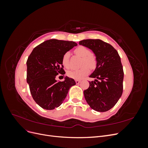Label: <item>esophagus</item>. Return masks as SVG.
<instances>
[{"label":"esophagus","instance_id":"34e87169","mask_svg":"<svg viewBox=\"0 0 148 148\" xmlns=\"http://www.w3.org/2000/svg\"><path fill=\"white\" fill-rule=\"evenodd\" d=\"M75 82H76V83H77V84H79L80 82H81V81H80V80H78V79H76L75 80Z\"/></svg>","mask_w":148,"mask_h":148}]
</instances>
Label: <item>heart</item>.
I'll return each mask as SVG.
<instances>
[{"label": "heart", "mask_w": 148, "mask_h": 148, "mask_svg": "<svg viewBox=\"0 0 148 148\" xmlns=\"http://www.w3.org/2000/svg\"><path fill=\"white\" fill-rule=\"evenodd\" d=\"M75 52L77 55L83 57L82 61V68L79 69H74L69 70L67 72V75L69 77L79 79H82L85 76L89 73V68L94 69L97 65V60L96 56L91 53V51L86 47L79 46L75 49ZM69 58L70 53L66 52L62 57V64L65 68L69 67Z\"/></svg>", "instance_id": "heart-1"}]
</instances>
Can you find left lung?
<instances>
[{"label": "left lung", "mask_w": 148, "mask_h": 148, "mask_svg": "<svg viewBox=\"0 0 148 148\" xmlns=\"http://www.w3.org/2000/svg\"><path fill=\"white\" fill-rule=\"evenodd\" d=\"M79 44L92 50L97 60L96 69L89 76L95 79L89 82L84 98L93 110L106 112L122 95L124 73L120 57L110 44L101 39H84Z\"/></svg>", "instance_id": "obj_1"}]
</instances>
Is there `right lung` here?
Listing matches in <instances>:
<instances>
[{"label": "right lung", "instance_id": "obj_1", "mask_svg": "<svg viewBox=\"0 0 148 148\" xmlns=\"http://www.w3.org/2000/svg\"><path fill=\"white\" fill-rule=\"evenodd\" d=\"M76 46L73 41L49 39L36 47L28 57L26 81L33 99L42 108L52 110L59 107L69 89L76 84L68 77L64 82L56 80L57 75L65 73L62 57Z\"/></svg>", "mask_w": 148, "mask_h": 148}]
</instances>
